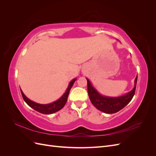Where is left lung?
Returning a JSON list of instances; mask_svg holds the SVG:
<instances>
[{
  "mask_svg": "<svg viewBox=\"0 0 156 156\" xmlns=\"http://www.w3.org/2000/svg\"><path fill=\"white\" fill-rule=\"evenodd\" d=\"M86 79L87 80L88 96L94 106L97 109L103 112L112 114V113L117 112L122 109L132 100L135 94L136 81H137V75L135 79V85L133 88L124 95L117 97L102 95L94 87L90 80L88 78Z\"/></svg>",
  "mask_w": 156,
  "mask_h": 156,
  "instance_id": "obj_1",
  "label": "left lung"
}]
</instances>
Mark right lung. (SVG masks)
Returning <instances> with one entry per match:
<instances>
[{
  "instance_id": "right-lung-1",
  "label": "right lung",
  "mask_w": 156,
  "mask_h": 156,
  "mask_svg": "<svg viewBox=\"0 0 156 156\" xmlns=\"http://www.w3.org/2000/svg\"><path fill=\"white\" fill-rule=\"evenodd\" d=\"M76 80H77L76 78L72 79V81L69 82L66 90V92H64L63 95L59 99H58L57 100H56L55 101H53L51 103H48V104H40V103H37L30 100L29 98H28L25 95V94L23 93V92L22 91V90L21 88L20 90H21L22 96L23 98V100H24L27 103L28 105H29L31 108H32L33 109H34L35 111L39 112L40 113H42V114L49 115V114H53V113H55L56 112L60 111L64 107L67 101L68 97L71 88L72 87L73 84H74L75 81H76Z\"/></svg>"
}]
</instances>
